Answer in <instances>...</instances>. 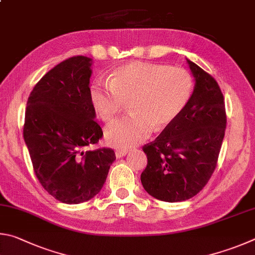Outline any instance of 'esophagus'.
Here are the masks:
<instances>
[{
  "label": "esophagus",
  "instance_id": "esophagus-1",
  "mask_svg": "<svg viewBox=\"0 0 255 255\" xmlns=\"http://www.w3.org/2000/svg\"><path fill=\"white\" fill-rule=\"evenodd\" d=\"M128 150H124V149H119L115 151V155L116 158H123L125 154H128Z\"/></svg>",
  "mask_w": 255,
  "mask_h": 255
}]
</instances>
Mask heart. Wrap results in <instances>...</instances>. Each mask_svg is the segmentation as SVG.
Listing matches in <instances>:
<instances>
[{
    "label": "heart",
    "instance_id": "1",
    "mask_svg": "<svg viewBox=\"0 0 255 255\" xmlns=\"http://www.w3.org/2000/svg\"><path fill=\"white\" fill-rule=\"evenodd\" d=\"M193 93V78L182 68L152 62H130L112 73L109 84L96 82L89 98L97 115L111 122L128 102V116L105 130L107 143L130 148L142 143L151 132L168 128L181 113Z\"/></svg>",
    "mask_w": 255,
    "mask_h": 255
}]
</instances>
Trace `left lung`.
I'll return each instance as SVG.
<instances>
[{"label": "left lung", "instance_id": "obj_1", "mask_svg": "<svg viewBox=\"0 0 255 255\" xmlns=\"http://www.w3.org/2000/svg\"><path fill=\"white\" fill-rule=\"evenodd\" d=\"M195 78L191 97L179 116L143 146L148 157L141 182L162 202H184L197 195L212 177L224 139V96L215 79L187 59Z\"/></svg>", "mask_w": 255, "mask_h": 255}]
</instances>
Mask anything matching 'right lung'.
Returning <instances> with one entry per match:
<instances>
[{
  "label": "right lung",
  "instance_id": "1",
  "mask_svg": "<svg viewBox=\"0 0 255 255\" xmlns=\"http://www.w3.org/2000/svg\"><path fill=\"white\" fill-rule=\"evenodd\" d=\"M91 58L64 60L39 80L26 103L23 137L40 184L65 204L100 193L115 152L86 150L103 135L89 98Z\"/></svg>",
  "mask_w": 255,
  "mask_h": 255
}]
</instances>
